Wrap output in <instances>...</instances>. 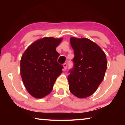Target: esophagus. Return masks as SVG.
Listing matches in <instances>:
<instances>
[{"instance_id": "34e87169", "label": "esophagus", "mask_w": 125, "mask_h": 125, "mask_svg": "<svg viewBox=\"0 0 125 125\" xmlns=\"http://www.w3.org/2000/svg\"><path fill=\"white\" fill-rule=\"evenodd\" d=\"M63 66H64V70H66V69H67V64L66 63H64V64H63Z\"/></svg>"}]
</instances>
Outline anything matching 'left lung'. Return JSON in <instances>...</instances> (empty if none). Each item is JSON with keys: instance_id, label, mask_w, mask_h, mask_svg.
<instances>
[{"instance_id": "8db88e82", "label": "left lung", "mask_w": 125, "mask_h": 125, "mask_svg": "<svg viewBox=\"0 0 125 125\" xmlns=\"http://www.w3.org/2000/svg\"><path fill=\"white\" fill-rule=\"evenodd\" d=\"M71 44L74 57L68 77L69 90L78 98H86L96 91L104 80L107 65L106 54L88 39L71 37Z\"/></svg>"}]
</instances>
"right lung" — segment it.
Instances as JSON below:
<instances>
[{
  "label": "right lung",
  "mask_w": 125,
  "mask_h": 125,
  "mask_svg": "<svg viewBox=\"0 0 125 125\" xmlns=\"http://www.w3.org/2000/svg\"><path fill=\"white\" fill-rule=\"evenodd\" d=\"M61 40L44 37L32 44L22 56V80L27 91L35 98H42L50 93L62 73L63 66L57 62L60 54L56 50Z\"/></svg>",
  "instance_id": "1"
}]
</instances>
